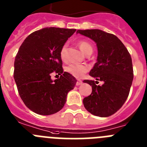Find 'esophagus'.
<instances>
[{"label":"esophagus","instance_id":"esophagus-1","mask_svg":"<svg viewBox=\"0 0 147 147\" xmlns=\"http://www.w3.org/2000/svg\"><path fill=\"white\" fill-rule=\"evenodd\" d=\"M82 84V81L80 80V79H78L77 82H76V85L79 86V85H81Z\"/></svg>","mask_w":147,"mask_h":147}]
</instances>
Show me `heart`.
<instances>
[{
	"label": "heart",
	"mask_w": 147,
	"mask_h": 147,
	"mask_svg": "<svg viewBox=\"0 0 147 147\" xmlns=\"http://www.w3.org/2000/svg\"><path fill=\"white\" fill-rule=\"evenodd\" d=\"M81 51L84 53L85 55H88L92 53V47L88 42L84 41H80L78 43ZM67 44H64L61 47L60 51V57L63 60H66V54H67ZM89 70V67L85 64H78V63H72L68 65L65 68V71L72 76L76 78H81L84 76V74Z\"/></svg>",
	"instance_id": "obj_1"
}]
</instances>
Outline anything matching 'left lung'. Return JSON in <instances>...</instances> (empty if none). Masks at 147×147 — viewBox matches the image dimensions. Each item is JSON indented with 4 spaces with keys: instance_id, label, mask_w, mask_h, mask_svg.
Returning a JSON list of instances; mask_svg holds the SVG:
<instances>
[{
    "instance_id": "left-lung-1",
    "label": "left lung",
    "mask_w": 147,
    "mask_h": 147,
    "mask_svg": "<svg viewBox=\"0 0 147 147\" xmlns=\"http://www.w3.org/2000/svg\"><path fill=\"white\" fill-rule=\"evenodd\" d=\"M77 33L90 38L98 47L97 63L90 76L97 81L84 80L92 86V93L83 100L92 114L107 117L116 113L127 100L133 79L132 59L122 41L114 34L98 29L78 30ZM98 80L103 82L98 86Z\"/></svg>"
}]
</instances>
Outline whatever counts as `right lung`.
I'll return each mask as SVG.
<instances>
[{"instance_id":"1","label":"right lung","mask_w":147,"mask_h":147,"mask_svg":"<svg viewBox=\"0 0 147 147\" xmlns=\"http://www.w3.org/2000/svg\"><path fill=\"white\" fill-rule=\"evenodd\" d=\"M76 29L50 27L30 34L20 46L14 60V78L25 106L41 115H51L62 109L68 92L76 79L63 72L61 47ZM52 72L61 75L53 81Z\"/></svg>"}]
</instances>
